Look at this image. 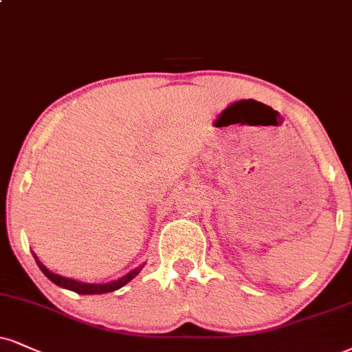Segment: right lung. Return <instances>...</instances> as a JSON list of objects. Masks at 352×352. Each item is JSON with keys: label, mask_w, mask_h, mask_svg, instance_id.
<instances>
[{"label": "right lung", "mask_w": 352, "mask_h": 352, "mask_svg": "<svg viewBox=\"0 0 352 352\" xmlns=\"http://www.w3.org/2000/svg\"><path fill=\"white\" fill-rule=\"evenodd\" d=\"M34 258H36V261L38 264V267H41V271L45 274L49 279L54 282V284L60 285V287L63 289H68V290H73V292L76 294H83V296H94V294H107V292H114V290L124 287L127 282H130L133 279V277L138 276V272L143 269V264L142 266H138L133 269V271L127 272V274L119 277L117 280H112V282H107V284H86V282H78L75 279H68V277H63V276H58V274H54V272H50L49 269H47L43 264L38 261L37 256L34 254Z\"/></svg>", "instance_id": "obj_1"}]
</instances>
